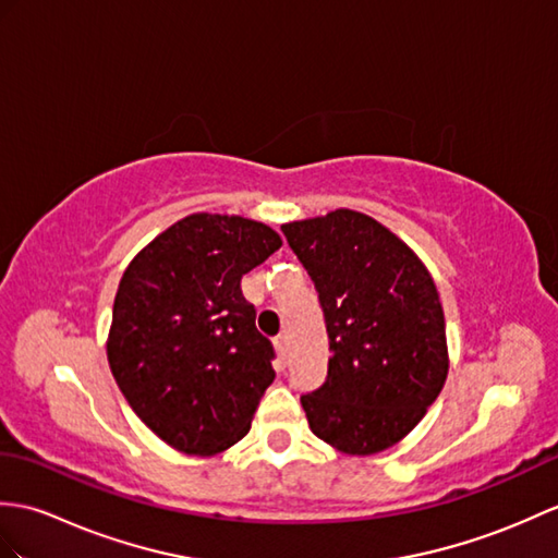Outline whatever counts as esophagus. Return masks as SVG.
Wrapping results in <instances>:
<instances>
[{
  "label": "esophagus",
  "instance_id": "esophagus-1",
  "mask_svg": "<svg viewBox=\"0 0 558 558\" xmlns=\"http://www.w3.org/2000/svg\"><path fill=\"white\" fill-rule=\"evenodd\" d=\"M274 344H276V352H278V356L284 361L288 359V338H284V335H278V338L274 340Z\"/></svg>",
  "mask_w": 558,
  "mask_h": 558
}]
</instances>
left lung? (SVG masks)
<instances>
[{
	"mask_svg": "<svg viewBox=\"0 0 558 558\" xmlns=\"http://www.w3.org/2000/svg\"><path fill=\"white\" fill-rule=\"evenodd\" d=\"M282 232L316 284L332 352L326 383L302 397L311 433L349 457L390 449L421 423L449 373L430 270L361 211L292 220Z\"/></svg>",
	"mask_w": 558,
	"mask_h": 558,
	"instance_id": "left-lung-1",
	"label": "left lung"
}]
</instances>
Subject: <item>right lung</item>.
<instances>
[{"label":"right lung","instance_id":"add662e5","mask_svg":"<svg viewBox=\"0 0 558 558\" xmlns=\"http://www.w3.org/2000/svg\"><path fill=\"white\" fill-rule=\"evenodd\" d=\"M280 244L258 220L202 211L123 270L107 359L128 404L168 447L211 457L250 433L276 371L240 280Z\"/></svg>","mask_w":558,"mask_h":558}]
</instances>
